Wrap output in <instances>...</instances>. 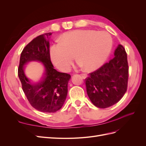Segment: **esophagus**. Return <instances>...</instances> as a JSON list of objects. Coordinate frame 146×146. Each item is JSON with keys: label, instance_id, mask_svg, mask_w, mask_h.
I'll return each instance as SVG.
<instances>
[{"label": "esophagus", "instance_id": "obj_1", "mask_svg": "<svg viewBox=\"0 0 146 146\" xmlns=\"http://www.w3.org/2000/svg\"><path fill=\"white\" fill-rule=\"evenodd\" d=\"M81 76L83 78H85L87 77V74H81Z\"/></svg>", "mask_w": 146, "mask_h": 146}]
</instances>
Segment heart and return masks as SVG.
<instances>
[{"label": "heart", "mask_w": 146, "mask_h": 146, "mask_svg": "<svg viewBox=\"0 0 146 146\" xmlns=\"http://www.w3.org/2000/svg\"><path fill=\"white\" fill-rule=\"evenodd\" d=\"M111 35L105 31L77 30L64 33L50 48L52 63L58 70L68 72L76 55L80 66L94 70L102 65L112 48Z\"/></svg>", "instance_id": "b5f03b06"}]
</instances>
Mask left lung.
Wrapping results in <instances>:
<instances>
[{"label": "left lung", "instance_id": "8db88e82", "mask_svg": "<svg viewBox=\"0 0 146 146\" xmlns=\"http://www.w3.org/2000/svg\"><path fill=\"white\" fill-rule=\"evenodd\" d=\"M114 58L85 78L88 97L96 107L106 108L120 100L127 90L129 64L125 48L121 44Z\"/></svg>", "mask_w": 146, "mask_h": 146}]
</instances>
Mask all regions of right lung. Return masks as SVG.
<instances>
[{
    "instance_id": "add662e5",
    "label": "right lung",
    "mask_w": 146,
    "mask_h": 146,
    "mask_svg": "<svg viewBox=\"0 0 146 146\" xmlns=\"http://www.w3.org/2000/svg\"><path fill=\"white\" fill-rule=\"evenodd\" d=\"M50 32L35 38L21 52L18 76L24 94L32 107L44 113H55L63 105L70 75L57 71L50 57ZM41 62L45 70L42 80L33 83L25 76L24 66L30 61Z\"/></svg>"
}]
</instances>
